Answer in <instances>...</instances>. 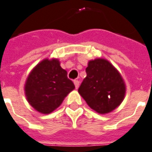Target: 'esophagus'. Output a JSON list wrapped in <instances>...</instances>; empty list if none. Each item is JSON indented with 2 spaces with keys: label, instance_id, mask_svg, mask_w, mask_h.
<instances>
[{
  "label": "esophagus",
  "instance_id": "1",
  "mask_svg": "<svg viewBox=\"0 0 152 152\" xmlns=\"http://www.w3.org/2000/svg\"><path fill=\"white\" fill-rule=\"evenodd\" d=\"M74 84H75V86H76V89H78V87L80 86V81L78 80H74Z\"/></svg>",
  "mask_w": 152,
  "mask_h": 152
}]
</instances>
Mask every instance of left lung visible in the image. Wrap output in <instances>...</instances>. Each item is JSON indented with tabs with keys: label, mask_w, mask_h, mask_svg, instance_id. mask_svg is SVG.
Returning <instances> with one entry per match:
<instances>
[{
	"label": "left lung",
	"mask_w": 152,
	"mask_h": 152,
	"mask_svg": "<svg viewBox=\"0 0 152 152\" xmlns=\"http://www.w3.org/2000/svg\"><path fill=\"white\" fill-rule=\"evenodd\" d=\"M86 72V77L78 92L91 109L104 114L120 105L126 86L120 73L109 61L103 58L90 61Z\"/></svg>",
	"instance_id": "left-lung-1"
}]
</instances>
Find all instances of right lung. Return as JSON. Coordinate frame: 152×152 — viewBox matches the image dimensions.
I'll return each instance as SVG.
<instances>
[{"label": "right lung", "mask_w": 152, "mask_h": 152, "mask_svg": "<svg viewBox=\"0 0 152 152\" xmlns=\"http://www.w3.org/2000/svg\"><path fill=\"white\" fill-rule=\"evenodd\" d=\"M75 86L58 59H44L29 73L24 91L29 104L39 113H50L61 105Z\"/></svg>", "instance_id": "obj_1"}]
</instances>
